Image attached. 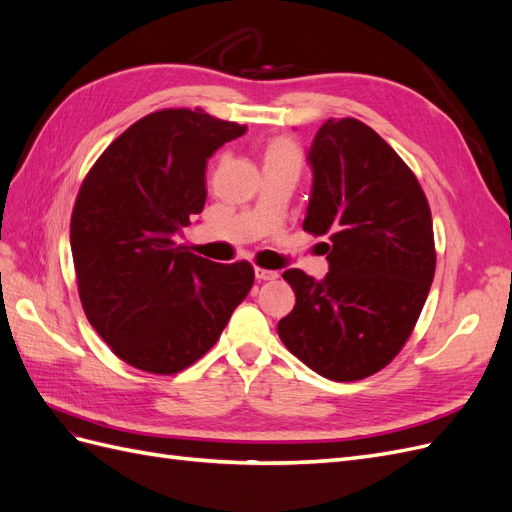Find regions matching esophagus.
<instances>
[{"label":"esophagus","mask_w":512,"mask_h":512,"mask_svg":"<svg viewBox=\"0 0 512 512\" xmlns=\"http://www.w3.org/2000/svg\"><path fill=\"white\" fill-rule=\"evenodd\" d=\"M254 275H256V280L258 282H269V280H277V271H271V269H260V267H256L254 269Z\"/></svg>","instance_id":"34e87169"}]
</instances>
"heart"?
Instances as JSON below:
<instances>
[{
	"mask_svg": "<svg viewBox=\"0 0 512 512\" xmlns=\"http://www.w3.org/2000/svg\"><path fill=\"white\" fill-rule=\"evenodd\" d=\"M265 162H282V164H301V153L288 138H275V141L267 147Z\"/></svg>",
	"mask_w": 512,
	"mask_h": 512,
	"instance_id": "heart-1",
	"label": "heart"
}]
</instances>
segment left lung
Listing matches in <instances>:
<instances>
[{
  "label": "left lung",
  "instance_id": "1",
  "mask_svg": "<svg viewBox=\"0 0 512 512\" xmlns=\"http://www.w3.org/2000/svg\"><path fill=\"white\" fill-rule=\"evenodd\" d=\"M307 164L303 228L329 235V273L284 271L297 303L277 333L316 374L361 380L395 359L421 316L436 271L431 211L412 170L363 121H324Z\"/></svg>",
  "mask_w": 512,
  "mask_h": 512
}]
</instances>
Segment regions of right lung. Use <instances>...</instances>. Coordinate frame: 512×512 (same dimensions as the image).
I'll return each mask as SVG.
<instances>
[{
    "label": "right lung",
    "mask_w": 512,
    "mask_h": 512,
    "mask_svg": "<svg viewBox=\"0 0 512 512\" xmlns=\"http://www.w3.org/2000/svg\"><path fill=\"white\" fill-rule=\"evenodd\" d=\"M245 132L200 108H166L117 136L81 185L70 222L81 303L136 369L177 374L198 361L254 284L250 262L218 265L175 243L205 207L207 160Z\"/></svg>",
    "instance_id": "add662e5"
}]
</instances>
